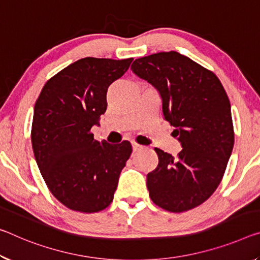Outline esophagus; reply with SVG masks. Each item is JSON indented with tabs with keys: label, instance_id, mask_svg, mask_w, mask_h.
I'll use <instances>...</instances> for the list:
<instances>
[{
	"label": "esophagus",
	"instance_id": "esophagus-1",
	"mask_svg": "<svg viewBox=\"0 0 260 260\" xmlns=\"http://www.w3.org/2000/svg\"><path fill=\"white\" fill-rule=\"evenodd\" d=\"M143 148V146H141V145H139V143H137V142H134L133 143V150L134 151H138V150H141Z\"/></svg>",
	"mask_w": 260,
	"mask_h": 260
}]
</instances>
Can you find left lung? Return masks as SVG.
Instances as JSON below:
<instances>
[{
	"label": "left lung",
	"instance_id": "obj_1",
	"mask_svg": "<svg viewBox=\"0 0 260 260\" xmlns=\"http://www.w3.org/2000/svg\"><path fill=\"white\" fill-rule=\"evenodd\" d=\"M131 69L158 90L164 118L183 147L176 157L155 148L158 166L147 175L150 199L172 213L198 207L220 185L233 151L228 94L215 74L178 52L140 57Z\"/></svg>",
	"mask_w": 260,
	"mask_h": 260
}]
</instances>
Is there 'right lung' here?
<instances>
[{
    "mask_svg": "<svg viewBox=\"0 0 260 260\" xmlns=\"http://www.w3.org/2000/svg\"><path fill=\"white\" fill-rule=\"evenodd\" d=\"M132 61L77 60L49 78L36 101L31 140L37 164L52 194L72 211L97 213L112 203L132 145L97 141L91 127L108 108L110 84Z\"/></svg>",
    "mask_w": 260,
    "mask_h": 260,
    "instance_id": "add662e5",
    "label": "right lung"
}]
</instances>
